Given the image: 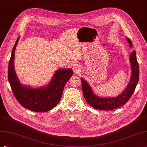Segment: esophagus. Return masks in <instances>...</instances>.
Here are the masks:
<instances>
[{
    "mask_svg": "<svg viewBox=\"0 0 147 147\" xmlns=\"http://www.w3.org/2000/svg\"><path fill=\"white\" fill-rule=\"evenodd\" d=\"M72 69L73 70V72L76 74H79L81 73V69L79 67V65L76 63H74L72 64Z\"/></svg>",
    "mask_w": 147,
    "mask_h": 147,
    "instance_id": "34e87169",
    "label": "esophagus"
}]
</instances>
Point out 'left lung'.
<instances>
[{
  "mask_svg": "<svg viewBox=\"0 0 147 147\" xmlns=\"http://www.w3.org/2000/svg\"><path fill=\"white\" fill-rule=\"evenodd\" d=\"M130 47H133L132 41L126 37ZM129 61L131 67V76L127 86L120 95L115 97H100L95 95L92 87L86 81L81 78L83 95L87 102L95 109L101 110H112L118 108L131 98L133 94L139 79V69L136 57V50H133L129 57Z\"/></svg>",
  "mask_w": 147,
  "mask_h": 147,
  "instance_id": "8db88e82",
  "label": "left lung"
}]
</instances>
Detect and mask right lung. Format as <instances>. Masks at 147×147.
I'll list each match as a JSON object with an SVG mask.
<instances>
[{
  "label": "right lung",
  "instance_id": "1",
  "mask_svg": "<svg viewBox=\"0 0 147 147\" xmlns=\"http://www.w3.org/2000/svg\"><path fill=\"white\" fill-rule=\"evenodd\" d=\"M20 37L12 49L8 63V79L16 99L24 108L36 112H46L55 107L59 103L66 82L73 75V70L58 69L54 73L47 85L32 88L23 85L16 76L14 67L16 47Z\"/></svg>",
  "mask_w": 147,
  "mask_h": 147
}]
</instances>
